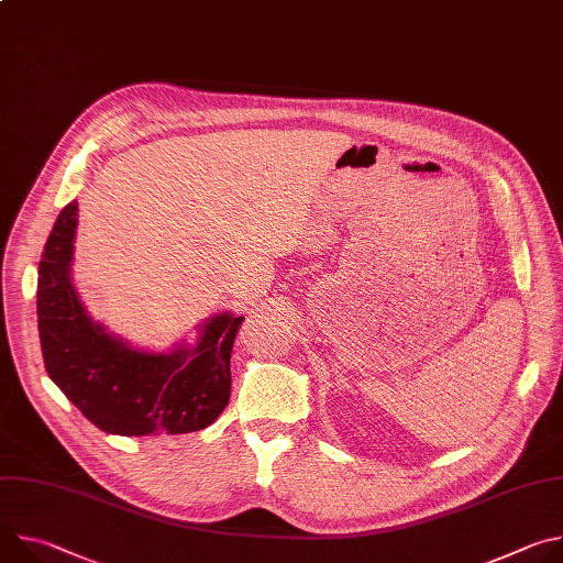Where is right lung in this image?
<instances>
[{
  "mask_svg": "<svg viewBox=\"0 0 563 563\" xmlns=\"http://www.w3.org/2000/svg\"><path fill=\"white\" fill-rule=\"evenodd\" d=\"M77 202H68L37 269V328L46 372L96 428L120 437L187 434L211 426L231 391V347L245 316L213 313L194 345L133 347L98 323L70 280Z\"/></svg>",
  "mask_w": 563,
  "mask_h": 563,
  "instance_id": "obj_1",
  "label": "right lung"
}]
</instances>
